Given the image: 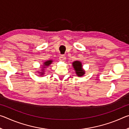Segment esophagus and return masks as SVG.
<instances>
[{
  "label": "esophagus",
  "instance_id": "1",
  "mask_svg": "<svg viewBox=\"0 0 129 129\" xmlns=\"http://www.w3.org/2000/svg\"><path fill=\"white\" fill-rule=\"evenodd\" d=\"M65 58H66V57H65V56L64 55V54H61V55H60L59 57V59L61 61H64L65 60Z\"/></svg>",
  "mask_w": 129,
  "mask_h": 129
}]
</instances>
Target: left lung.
Segmentation results:
<instances>
[{"mask_svg":"<svg viewBox=\"0 0 129 129\" xmlns=\"http://www.w3.org/2000/svg\"><path fill=\"white\" fill-rule=\"evenodd\" d=\"M73 66L74 67V69H75L76 73L77 74L78 76H82L85 74V72L84 70L82 69V65L81 63L78 61H76L73 62Z\"/></svg>","mask_w":129,"mask_h":129,"instance_id":"obj_1","label":"left lung"}]
</instances>
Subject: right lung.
I'll use <instances>...</instances> for the list:
<instances>
[{
	"label": "right lung",
	"instance_id": "add662e5",
	"mask_svg": "<svg viewBox=\"0 0 129 129\" xmlns=\"http://www.w3.org/2000/svg\"><path fill=\"white\" fill-rule=\"evenodd\" d=\"M52 60H49V61H47L46 62H44V65H43V67H42V68H45V67H48V66H49V65L51 64L52 63ZM42 71H43V70H42ZM44 72V71H43ZM43 72H40V73H41V75H43L44 74V73H43Z\"/></svg>",
	"mask_w": 129,
	"mask_h": 129
}]
</instances>
